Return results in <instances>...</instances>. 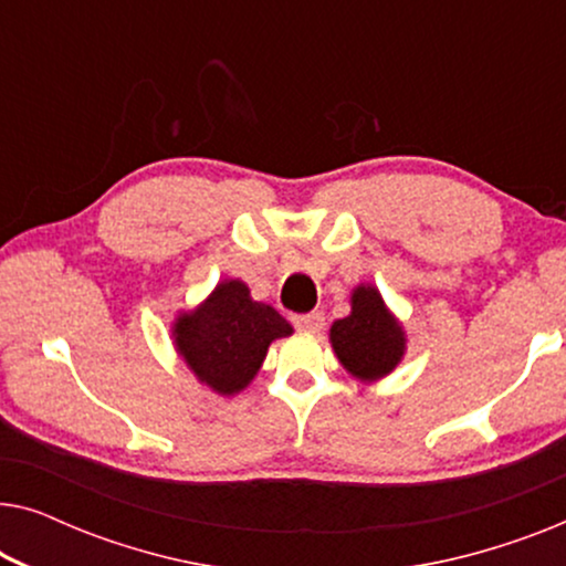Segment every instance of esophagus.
<instances>
[{
	"label": "esophagus",
	"instance_id": "34e87169",
	"mask_svg": "<svg viewBox=\"0 0 566 566\" xmlns=\"http://www.w3.org/2000/svg\"><path fill=\"white\" fill-rule=\"evenodd\" d=\"M293 324H296L301 332H306V335H316V332H322V327H324V314L322 312L298 314V316H293Z\"/></svg>",
	"mask_w": 566,
	"mask_h": 566
}]
</instances>
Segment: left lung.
Listing matches in <instances>:
<instances>
[{
	"mask_svg": "<svg viewBox=\"0 0 566 566\" xmlns=\"http://www.w3.org/2000/svg\"><path fill=\"white\" fill-rule=\"evenodd\" d=\"M329 345L353 378L378 384L405 360L407 332L381 291L374 283H358L350 293V314L332 322Z\"/></svg>",
	"mask_w": 566,
	"mask_h": 566,
	"instance_id": "obj_1",
	"label": "left lung"
}]
</instances>
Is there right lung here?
Listing matches in <instances>:
<instances>
[{"instance_id": "obj_1", "label": "right lung", "mask_w": 566, "mask_h": 566, "mask_svg": "<svg viewBox=\"0 0 566 566\" xmlns=\"http://www.w3.org/2000/svg\"><path fill=\"white\" fill-rule=\"evenodd\" d=\"M291 335V322L254 301L239 277H223L198 306L180 308L169 327L175 353L219 397L242 394L260 374L268 347Z\"/></svg>"}]
</instances>
